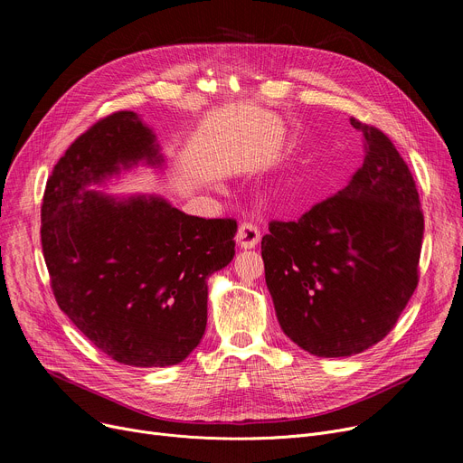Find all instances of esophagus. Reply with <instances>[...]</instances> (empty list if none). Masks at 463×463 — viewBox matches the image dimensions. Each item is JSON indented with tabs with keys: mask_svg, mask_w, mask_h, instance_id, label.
<instances>
[{
	"mask_svg": "<svg viewBox=\"0 0 463 463\" xmlns=\"http://www.w3.org/2000/svg\"><path fill=\"white\" fill-rule=\"evenodd\" d=\"M236 241H238V246L244 248V250L255 248L259 241H260L259 227L255 223H251V222H244V223L240 225V229L236 232Z\"/></svg>",
	"mask_w": 463,
	"mask_h": 463,
	"instance_id": "esophagus-1",
	"label": "esophagus"
}]
</instances>
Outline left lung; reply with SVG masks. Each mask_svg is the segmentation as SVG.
Here are the masks:
<instances>
[{"instance_id":"left-lung-1","label":"left lung","mask_w":463,"mask_h":463,"mask_svg":"<svg viewBox=\"0 0 463 463\" xmlns=\"http://www.w3.org/2000/svg\"><path fill=\"white\" fill-rule=\"evenodd\" d=\"M364 163L334 197L262 236L266 287L287 337L351 356L391 332L419 283L424 215L412 175L377 128L351 118Z\"/></svg>"}]
</instances>
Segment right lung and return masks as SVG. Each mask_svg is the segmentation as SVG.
I'll list each match as a JSON object with an SVG mask.
<instances>
[{
	"label": "right lung",
	"instance_id": "add662e5",
	"mask_svg": "<svg viewBox=\"0 0 463 463\" xmlns=\"http://www.w3.org/2000/svg\"><path fill=\"white\" fill-rule=\"evenodd\" d=\"M163 161L140 116L114 112L69 146L41 206L60 309L101 353L135 368L175 366L201 344L208 278L234 257V219L187 215L159 194L93 189L138 163Z\"/></svg>",
	"mask_w": 463,
	"mask_h": 463
}]
</instances>
